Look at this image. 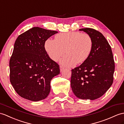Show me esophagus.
<instances>
[{
	"label": "esophagus",
	"instance_id": "esophagus-1",
	"mask_svg": "<svg viewBox=\"0 0 124 124\" xmlns=\"http://www.w3.org/2000/svg\"><path fill=\"white\" fill-rule=\"evenodd\" d=\"M64 69V68L62 67V66H60V72H62L63 70Z\"/></svg>",
	"mask_w": 124,
	"mask_h": 124
}]
</instances>
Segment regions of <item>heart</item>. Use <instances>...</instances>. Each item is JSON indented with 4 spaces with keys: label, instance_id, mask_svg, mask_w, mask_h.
<instances>
[{
    "label": "heart",
    "instance_id": "1",
    "mask_svg": "<svg viewBox=\"0 0 124 124\" xmlns=\"http://www.w3.org/2000/svg\"><path fill=\"white\" fill-rule=\"evenodd\" d=\"M45 48L48 56L54 61H57L66 53L61 64L72 67L81 64L88 59L93 48V40L86 33L78 31L60 33L55 36V40L48 39Z\"/></svg>",
    "mask_w": 124,
    "mask_h": 124
}]
</instances>
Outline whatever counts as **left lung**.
<instances>
[{
	"label": "left lung",
	"mask_w": 124,
	"mask_h": 124,
	"mask_svg": "<svg viewBox=\"0 0 124 124\" xmlns=\"http://www.w3.org/2000/svg\"><path fill=\"white\" fill-rule=\"evenodd\" d=\"M79 31L90 36L93 48L88 59L71 70V87L77 97L95 100L103 95L113 83V55L110 46L101 33L90 28Z\"/></svg>",
	"instance_id": "left-lung-1"
}]
</instances>
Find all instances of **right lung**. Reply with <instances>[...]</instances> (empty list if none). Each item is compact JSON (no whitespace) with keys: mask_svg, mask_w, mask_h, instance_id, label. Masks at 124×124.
<instances>
[{"mask_svg":"<svg viewBox=\"0 0 124 124\" xmlns=\"http://www.w3.org/2000/svg\"><path fill=\"white\" fill-rule=\"evenodd\" d=\"M57 32L36 27L17 38L9 62L10 81L22 97L37 101L49 95L50 81L60 69L48 56L45 44Z\"/></svg>","mask_w":124,"mask_h":124,"instance_id":"1","label":"right lung"}]
</instances>
